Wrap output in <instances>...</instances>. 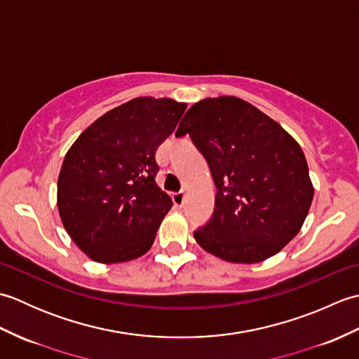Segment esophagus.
Here are the masks:
<instances>
[{"label":"esophagus","instance_id":"obj_1","mask_svg":"<svg viewBox=\"0 0 359 359\" xmlns=\"http://www.w3.org/2000/svg\"><path fill=\"white\" fill-rule=\"evenodd\" d=\"M185 197H187V194H185L184 191L172 194V202H174L175 207H184V203H185Z\"/></svg>","mask_w":359,"mask_h":359}]
</instances>
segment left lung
<instances>
[{
	"mask_svg": "<svg viewBox=\"0 0 359 359\" xmlns=\"http://www.w3.org/2000/svg\"><path fill=\"white\" fill-rule=\"evenodd\" d=\"M217 188L210 222L194 231L199 245L226 262L256 264L299 233L313 184L299 144L278 121L233 95L203 98L180 121Z\"/></svg>",
	"mask_w": 359,
	"mask_h": 359,
	"instance_id": "8db88e82",
	"label": "left lung"
}]
</instances>
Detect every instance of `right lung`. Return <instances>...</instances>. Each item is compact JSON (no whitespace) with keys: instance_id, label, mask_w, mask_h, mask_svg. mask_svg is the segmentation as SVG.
I'll use <instances>...</instances> for the list:
<instances>
[{"instance_id":"obj_1","label":"right lung","mask_w":359,"mask_h":359,"mask_svg":"<svg viewBox=\"0 0 359 359\" xmlns=\"http://www.w3.org/2000/svg\"><path fill=\"white\" fill-rule=\"evenodd\" d=\"M187 103L137 97L108 111L66 152L57 185L65 230L100 264L143 256L172 201L156 184V151Z\"/></svg>"}]
</instances>
